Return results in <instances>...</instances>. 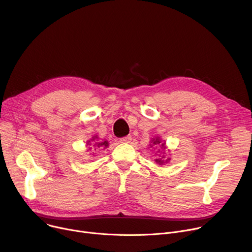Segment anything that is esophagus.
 <instances>
[{
  "label": "esophagus",
  "instance_id": "34e87169",
  "mask_svg": "<svg viewBox=\"0 0 252 252\" xmlns=\"http://www.w3.org/2000/svg\"><path fill=\"white\" fill-rule=\"evenodd\" d=\"M130 140H131V136H130V135L124 136V137H122V138L120 139V141L123 142V143H128V142H130Z\"/></svg>",
  "mask_w": 252,
  "mask_h": 252
}]
</instances>
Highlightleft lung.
<instances>
[{
  "label": "left lung",
  "instance_id": "left-lung-1",
  "mask_svg": "<svg viewBox=\"0 0 252 252\" xmlns=\"http://www.w3.org/2000/svg\"><path fill=\"white\" fill-rule=\"evenodd\" d=\"M153 143H154V145H159V143H160V140H159L158 138H157L156 140H154V141H153ZM159 146H160V145H159ZM161 149H162V150H164V143H161ZM162 158H163V157H162ZM156 161H157V162H158L159 164H162V163H163V160H161L160 158H159V159H156ZM165 162H166V161H165Z\"/></svg>",
  "mask_w": 252,
  "mask_h": 252
}]
</instances>
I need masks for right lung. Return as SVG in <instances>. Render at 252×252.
<instances>
[{
    "instance_id": "1",
    "label": "right lung",
    "mask_w": 252,
    "mask_h": 252,
    "mask_svg": "<svg viewBox=\"0 0 252 252\" xmlns=\"http://www.w3.org/2000/svg\"><path fill=\"white\" fill-rule=\"evenodd\" d=\"M94 138L95 137H94L92 140H94ZM89 142H91V140L89 141ZM88 142V143H89ZM90 146H92V143H90ZM94 147H97V148H104L105 149V147H107L109 146V142H107L106 140H104V141H101V142H97V143H95V145H93ZM90 149H92V148H90Z\"/></svg>"
}]
</instances>
